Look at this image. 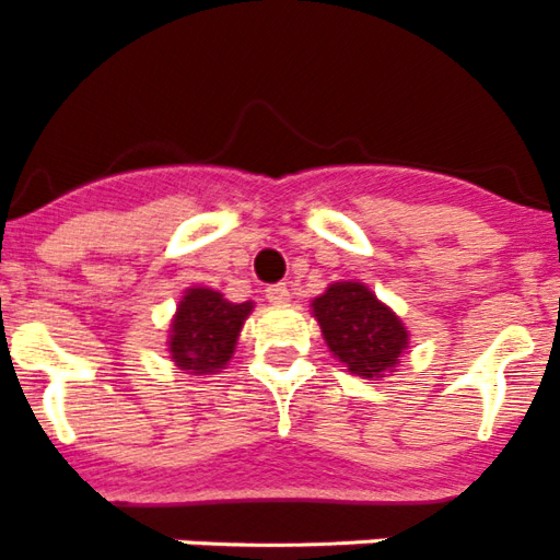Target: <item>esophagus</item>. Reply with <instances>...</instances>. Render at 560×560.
I'll return each instance as SVG.
<instances>
[{"label": "esophagus", "mask_w": 560, "mask_h": 560, "mask_svg": "<svg viewBox=\"0 0 560 560\" xmlns=\"http://www.w3.org/2000/svg\"><path fill=\"white\" fill-rule=\"evenodd\" d=\"M266 300H269L271 305H285V303H289V300H291L289 285H283V283L269 285V289H266Z\"/></svg>", "instance_id": "1"}]
</instances>
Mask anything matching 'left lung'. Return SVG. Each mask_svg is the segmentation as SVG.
<instances>
[{
	"label": "left lung",
	"mask_w": 560,
	"mask_h": 560,
	"mask_svg": "<svg viewBox=\"0 0 560 560\" xmlns=\"http://www.w3.org/2000/svg\"><path fill=\"white\" fill-rule=\"evenodd\" d=\"M311 314L319 323L334 359L359 378H387L409 350L404 319L387 303H381L375 291L355 280L330 283L311 300Z\"/></svg>",
	"instance_id": "left-lung-1"
}]
</instances>
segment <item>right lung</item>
I'll return each mask as SVG.
<instances>
[{
	"instance_id": "1",
	"label": "right lung",
	"mask_w": 560,
	"mask_h": 560,
	"mask_svg": "<svg viewBox=\"0 0 560 560\" xmlns=\"http://www.w3.org/2000/svg\"><path fill=\"white\" fill-rule=\"evenodd\" d=\"M255 303H230L221 291L190 285L167 328V353L190 375H212L230 364L237 336Z\"/></svg>"
}]
</instances>
